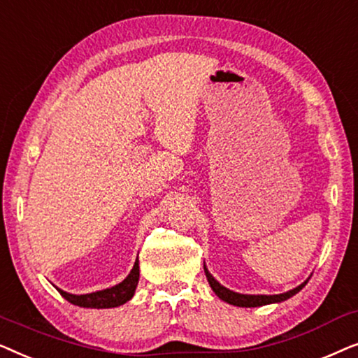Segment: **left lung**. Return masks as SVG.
<instances>
[{
	"label": "left lung",
	"instance_id": "1",
	"mask_svg": "<svg viewBox=\"0 0 358 358\" xmlns=\"http://www.w3.org/2000/svg\"><path fill=\"white\" fill-rule=\"evenodd\" d=\"M203 271H205V275H207L210 287H212V290L215 292V295H217L218 298H222L223 301L229 303V305L241 306V308H256V306L271 305V303L285 301V300H288V298H292L293 295H296V293L300 292L308 282V280L303 282L301 285H298L296 288H293V290H290V292L280 293V295H243V293H236L233 290H228L227 287L220 285V283L215 280L213 275L208 272V268L205 266H203Z\"/></svg>",
	"mask_w": 358,
	"mask_h": 358
}]
</instances>
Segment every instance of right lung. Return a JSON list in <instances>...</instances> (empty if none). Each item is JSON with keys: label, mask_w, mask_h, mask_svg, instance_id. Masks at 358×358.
Instances as JSON below:
<instances>
[{"label": "right lung", "mask_w": 358, "mask_h": 358, "mask_svg": "<svg viewBox=\"0 0 358 358\" xmlns=\"http://www.w3.org/2000/svg\"><path fill=\"white\" fill-rule=\"evenodd\" d=\"M138 278H140V266H138V259L135 261V266L131 268L129 275L124 282H120L119 285L106 288V290H99L94 293H86V295H71V293H66L57 288L60 292V295L68 300L73 305L81 306V308H115L120 306L131 300L134 296L135 288L138 285Z\"/></svg>", "instance_id": "add662e5"}]
</instances>
